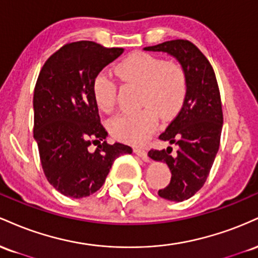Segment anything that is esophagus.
<instances>
[{"label": "esophagus", "mask_w": 258, "mask_h": 258, "mask_svg": "<svg viewBox=\"0 0 258 258\" xmlns=\"http://www.w3.org/2000/svg\"><path fill=\"white\" fill-rule=\"evenodd\" d=\"M135 153L137 154L138 156H141L144 161H149V156H148V152L143 148H135Z\"/></svg>", "instance_id": "esophagus-1"}]
</instances>
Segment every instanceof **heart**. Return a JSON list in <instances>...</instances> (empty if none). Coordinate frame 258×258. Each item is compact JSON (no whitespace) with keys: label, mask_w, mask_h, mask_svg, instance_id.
Listing matches in <instances>:
<instances>
[{"label":"heart","mask_w":258,"mask_h":258,"mask_svg":"<svg viewBox=\"0 0 258 258\" xmlns=\"http://www.w3.org/2000/svg\"><path fill=\"white\" fill-rule=\"evenodd\" d=\"M119 78L127 84L141 86L136 111L123 112L110 121L115 137L131 143H143L158 126V115L172 119L188 97V75L178 61H166L149 53H133L116 65ZM96 105L110 112L116 105L117 82L108 73H99L92 84Z\"/></svg>","instance_id":"heart-1"}]
</instances>
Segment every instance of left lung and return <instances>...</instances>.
Returning <instances> with one entry per match:
<instances>
[{
  "label": "left lung",
  "mask_w": 258,
  "mask_h": 258,
  "mask_svg": "<svg viewBox=\"0 0 258 258\" xmlns=\"http://www.w3.org/2000/svg\"><path fill=\"white\" fill-rule=\"evenodd\" d=\"M144 51L165 52L184 67L188 75V97L159 139L177 147L152 149L148 155L164 161L171 171L170 184L159 195L171 201L186 200L205 184L220 148L223 112L220 88L211 64L188 40H172L146 47Z\"/></svg>",
  "instance_id": "1"
}]
</instances>
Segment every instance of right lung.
Returning a JSON list of instances; mask_svg holds the SVG:
<instances>
[{
  "label": "right lung",
  "instance_id": "right-lung-1",
  "mask_svg": "<svg viewBox=\"0 0 258 258\" xmlns=\"http://www.w3.org/2000/svg\"><path fill=\"white\" fill-rule=\"evenodd\" d=\"M122 52L93 41L69 42L47 59L37 78L34 138L44 176L65 197L96 193L115 159L132 153L122 143H106L108 132L92 94L94 78Z\"/></svg>",
  "mask_w": 258,
  "mask_h": 258
}]
</instances>
